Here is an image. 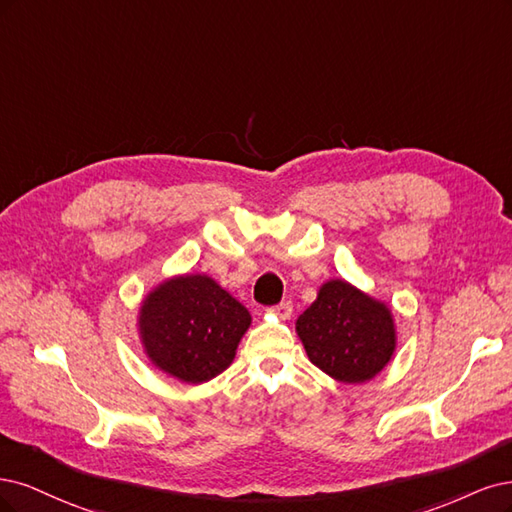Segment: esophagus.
<instances>
[{"label":"esophagus","mask_w":512,"mask_h":512,"mask_svg":"<svg viewBox=\"0 0 512 512\" xmlns=\"http://www.w3.org/2000/svg\"><path fill=\"white\" fill-rule=\"evenodd\" d=\"M270 312H274V315L280 317V319H289L291 312H293V304L291 302H280V304L272 306Z\"/></svg>","instance_id":"34e87169"}]
</instances>
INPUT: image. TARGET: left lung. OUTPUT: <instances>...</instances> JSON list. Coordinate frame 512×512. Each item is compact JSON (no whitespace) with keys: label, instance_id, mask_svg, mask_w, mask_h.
<instances>
[{"label":"left lung","instance_id":"left-lung-1","mask_svg":"<svg viewBox=\"0 0 512 512\" xmlns=\"http://www.w3.org/2000/svg\"><path fill=\"white\" fill-rule=\"evenodd\" d=\"M308 359L340 383H366L395 351L391 310L342 278L327 280L295 321Z\"/></svg>","mask_w":512,"mask_h":512}]
</instances>
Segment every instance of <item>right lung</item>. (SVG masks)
Instances as JSON below:
<instances>
[{
	"instance_id": "add662e5",
	"label": "right lung",
	"mask_w": 512,
	"mask_h": 512,
	"mask_svg": "<svg viewBox=\"0 0 512 512\" xmlns=\"http://www.w3.org/2000/svg\"><path fill=\"white\" fill-rule=\"evenodd\" d=\"M140 338L153 366L183 383L210 381L236 357L251 315L206 274L168 278L140 306Z\"/></svg>"
}]
</instances>
